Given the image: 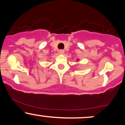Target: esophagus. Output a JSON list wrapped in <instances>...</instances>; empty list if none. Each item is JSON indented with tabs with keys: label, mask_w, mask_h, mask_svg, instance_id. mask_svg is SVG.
Instances as JSON below:
<instances>
[{
	"label": "esophagus",
	"mask_w": 125,
	"mask_h": 125,
	"mask_svg": "<svg viewBox=\"0 0 125 125\" xmlns=\"http://www.w3.org/2000/svg\"><path fill=\"white\" fill-rule=\"evenodd\" d=\"M59 53L60 54H63L64 53V51H63V50L61 49V50H59Z\"/></svg>",
	"instance_id": "esophagus-1"
}]
</instances>
